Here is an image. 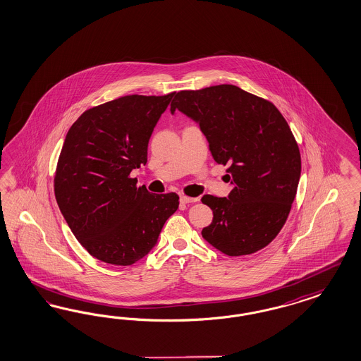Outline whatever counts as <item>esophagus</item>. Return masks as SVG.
Returning <instances> with one entry per match:
<instances>
[{"instance_id":"esophagus-1","label":"esophagus","mask_w":361,"mask_h":361,"mask_svg":"<svg viewBox=\"0 0 361 361\" xmlns=\"http://www.w3.org/2000/svg\"><path fill=\"white\" fill-rule=\"evenodd\" d=\"M180 201L183 202V204H193V202H197L199 201V199L197 197H188V196H181L180 197Z\"/></svg>"}]
</instances>
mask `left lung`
<instances>
[{"label":"left lung","mask_w":361,"mask_h":361,"mask_svg":"<svg viewBox=\"0 0 361 361\" xmlns=\"http://www.w3.org/2000/svg\"><path fill=\"white\" fill-rule=\"evenodd\" d=\"M174 111L199 123L233 185L228 197L202 196L213 221L201 235L226 256L265 248L286 224L301 173L286 118L271 101L228 84L180 90L171 104Z\"/></svg>","instance_id":"8db88e82"}]
</instances>
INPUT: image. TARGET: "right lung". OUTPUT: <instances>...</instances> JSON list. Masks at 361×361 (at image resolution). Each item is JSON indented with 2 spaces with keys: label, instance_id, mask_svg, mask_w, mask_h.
<instances>
[{
  "label": "right lung",
  "instance_id": "right-lung-1",
  "mask_svg": "<svg viewBox=\"0 0 361 361\" xmlns=\"http://www.w3.org/2000/svg\"><path fill=\"white\" fill-rule=\"evenodd\" d=\"M173 94H130L93 106L65 137L54 195L75 238L99 262L142 259L178 208L173 192L152 195L130 177L148 161L150 135Z\"/></svg>",
  "mask_w": 361,
  "mask_h": 361
}]
</instances>
